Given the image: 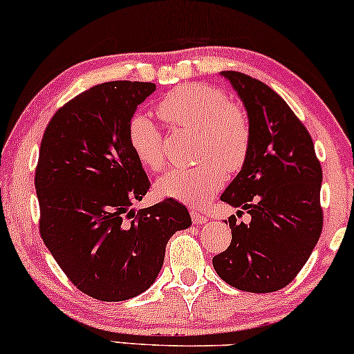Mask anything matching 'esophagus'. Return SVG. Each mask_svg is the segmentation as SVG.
<instances>
[{
	"mask_svg": "<svg viewBox=\"0 0 354 354\" xmlns=\"http://www.w3.org/2000/svg\"><path fill=\"white\" fill-rule=\"evenodd\" d=\"M190 216H192V221H194V224H203L208 221V218H206L205 214L196 213V211H190Z\"/></svg>",
	"mask_w": 354,
	"mask_h": 354,
	"instance_id": "1",
	"label": "esophagus"
}]
</instances>
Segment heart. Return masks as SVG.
<instances>
[{
  "label": "heart",
  "mask_w": 354,
  "mask_h": 354,
  "mask_svg": "<svg viewBox=\"0 0 354 354\" xmlns=\"http://www.w3.org/2000/svg\"><path fill=\"white\" fill-rule=\"evenodd\" d=\"M159 115L174 128L198 131L192 167H172L158 178L156 192L180 203L201 206L223 187L226 171L244 167L252 146L249 115L219 87L205 82L176 87L159 102ZM128 143L149 171L166 166L162 133L148 115L138 113L128 123Z\"/></svg>",
  "instance_id": "obj_1"
}]
</instances>
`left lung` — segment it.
I'll use <instances>...</instances> for the list:
<instances>
[{
	"mask_svg": "<svg viewBox=\"0 0 354 354\" xmlns=\"http://www.w3.org/2000/svg\"><path fill=\"white\" fill-rule=\"evenodd\" d=\"M221 75L252 127L249 158L221 200L252 221L229 218L232 241L213 257V267L241 291L273 292L297 277L322 232V167L307 128L272 87L244 73Z\"/></svg>",
	"mask_w": 354,
	"mask_h": 354,
	"instance_id": "left-lung-1",
	"label": "left lung"
}]
</instances>
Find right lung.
Instances as JSON below:
<instances>
[{
	"label": "right lung",
	"instance_id": "1",
	"mask_svg": "<svg viewBox=\"0 0 354 354\" xmlns=\"http://www.w3.org/2000/svg\"><path fill=\"white\" fill-rule=\"evenodd\" d=\"M153 82H102L59 107L45 128L35 167L44 244L70 281L99 301L146 291L174 234L192 224L166 198L131 209L149 178L128 143V123Z\"/></svg>",
	"mask_w": 354,
	"mask_h": 354
}]
</instances>
